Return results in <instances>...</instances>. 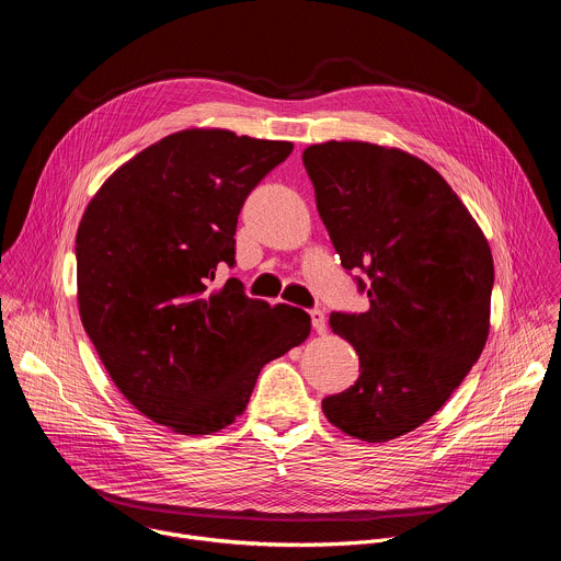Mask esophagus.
Here are the masks:
<instances>
[{"instance_id": "34e87169", "label": "esophagus", "mask_w": 561, "mask_h": 561, "mask_svg": "<svg viewBox=\"0 0 561 561\" xmlns=\"http://www.w3.org/2000/svg\"><path fill=\"white\" fill-rule=\"evenodd\" d=\"M310 322H312V331L314 333H327V314H324V310H319V308H312L310 312Z\"/></svg>"}]
</instances>
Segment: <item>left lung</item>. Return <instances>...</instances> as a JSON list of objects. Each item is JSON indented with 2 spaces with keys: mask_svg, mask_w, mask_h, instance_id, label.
Listing matches in <instances>:
<instances>
[{
  "mask_svg": "<svg viewBox=\"0 0 561 561\" xmlns=\"http://www.w3.org/2000/svg\"><path fill=\"white\" fill-rule=\"evenodd\" d=\"M342 266L366 312H331L359 355V377L322 399L324 415L362 442H388L433 417L484 351L493 257L446 180L422 159L366 141L301 154Z\"/></svg>",
  "mask_w": 561,
  "mask_h": 561,
  "instance_id": "obj_1",
  "label": "left lung"
}]
</instances>
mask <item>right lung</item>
I'll list each match as a JSON object with an SVG mask.
<instances>
[{"label":"right lung","mask_w":561,"mask_h":561,"mask_svg":"<svg viewBox=\"0 0 561 561\" xmlns=\"http://www.w3.org/2000/svg\"><path fill=\"white\" fill-rule=\"evenodd\" d=\"M290 141L182 130L141 150L77 230L82 324L111 379L152 422L210 435L242 415L262 366L301 344L310 317L251 299L234 266L237 217Z\"/></svg>","instance_id":"1"}]
</instances>
